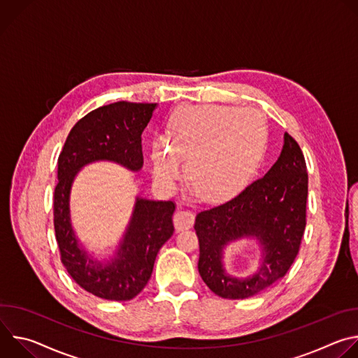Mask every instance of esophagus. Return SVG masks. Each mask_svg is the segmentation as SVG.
Masks as SVG:
<instances>
[{"label": "esophagus", "mask_w": 358, "mask_h": 358, "mask_svg": "<svg viewBox=\"0 0 358 358\" xmlns=\"http://www.w3.org/2000/svg\"><path fill=\"white\" fill-rule=\"evenodd\" d=\"M195 217L191 211L187 210H180L174 214V225L177 231H184V229H189L194 225Z\"/></svg>", "instance_id": "obj_1"}]
</instances>
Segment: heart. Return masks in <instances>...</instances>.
<instances>
[{
  "mask_svg": "<svg viewBox=\"0 0 358 358\" xmlns=\"http://www.w3.org/2000/svg\"><path fill=\"white\" fill-rule=\"evenodd\" d=\"M243 121H252L259 131ZM166 142L155 140L150 148L155 178L173 185L184 163L191 189L201 198L215 199L245 181L262 155L265 130L250 115L229 116L228 110L215 106L185 108L167 129Z\"/></svg>",
  "mask_w": 358,
  "mask_h": 358,
  "instance_id": "obj_1",
  "label": "heart"
}]
</instances>
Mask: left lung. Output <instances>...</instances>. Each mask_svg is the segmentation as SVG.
I'll use <instances>...</instances> for the list:
<instances>
[{
    "mask_svg": "<svg viewBox=\"0 0 358 358\" xmlns=\"http://www.w3.org/2000/svg\"><path fill=\"white\" fill-rule=\"evenodd\" d=\"M308 169L297 141L287 133L276 163L232 199L201 211L195 218L199 241L198 272L220 297L246 299L286 275L306 228ZM242 237L258 238L263 264L253 275L234 278L223 268L224 246Z\"/></svg>",
    "mask_w": 358,
    "mask_h": 358,
    "instance_id": "1",
    "label": "left lung"
}]
</instances>
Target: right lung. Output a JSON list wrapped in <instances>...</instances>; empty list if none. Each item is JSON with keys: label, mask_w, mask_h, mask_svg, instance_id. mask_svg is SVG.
Returning <instances> with one entry per match:
<instances>
[{"label": "right lung", "mask_w": 358, "mask_h": 358, "mask_svg": "<svg viewBox=\"0 0 358 358\" xmlns=\"http://www.w3.org/2000/svg\"><path fill=\"white\" fill-rule=\"evenodd\" d=\"M157 103H116L82 117L71 130L58 159L54 225L61 261L86 292L106 300H131L147 285L160 248L174 232L173 201L136 198L133 214L115 258L93 259L79 245L71 222L69 198L76 174L94 162H112L130 171L143 167L141 133Z\"/></svg>", "instance_id": "obj_1"}]
</instances>
